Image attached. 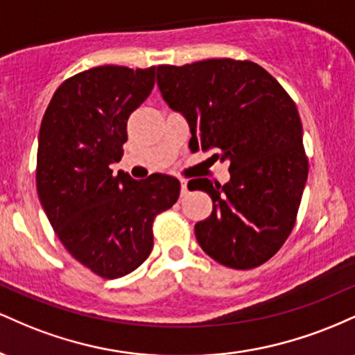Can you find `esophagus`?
<instances>
[{
    "mask_svg": "<svg viewBox=\"0 0 355 355\" xmlns=\"http://www.w3.org/2000/svg\"><path fill=\"white\" fill-rule=\"evenodd\" d=\"M180 193H182V197H185V195L189 193V189H187V182L185 180H180Z\"/></svg>",
    "mask_w": 355,
    "mask_h": 355,
    "instance_id": "1",
    "label": "esophagus"
}]
</instances>
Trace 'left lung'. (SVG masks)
Here are the masks:
<instances>
[{"mask_svg":"<svg viewBox=\"0 0 355 355\" xmlns=\"http://www.w3.org/2000/svg\"><path fill=\"white\" fill-rule=\"evenodd\" d=\"M157 83L168 107L190 125V150L229 160L225 185L193 178L210 195L209 218L195 225L207 255L248 270L272 259L291 235L309 175L302 121L270 73L248 60L160 64Z\"/></svg>","mask_w":355,"mask_h":355,"instance_id":"8db88e82","label":"left lung"}]
</instances>
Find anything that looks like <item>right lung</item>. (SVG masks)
<instances>
[{"label": "right lung", "mask_w": 355, "mask_h": 355, "mask_svg": "<svg viewBox=\"0 0 355 355\" xmlns=\"http://www.w3.org/2000/svg\"><path fill=\"white\" fill-rule=\"evenodd\" d=\"M153 85L155 67L81 71L60 85L40 126L36 189L44 214L71 257L103 279L148 259L153 220L180 195L170 175L133 180L110 168L123 157L128 116Z\"/></svg>", "instance_id": "obj_1"}]
</instances>
